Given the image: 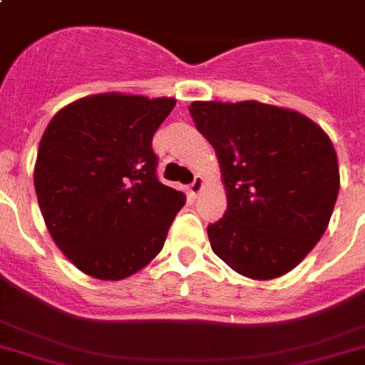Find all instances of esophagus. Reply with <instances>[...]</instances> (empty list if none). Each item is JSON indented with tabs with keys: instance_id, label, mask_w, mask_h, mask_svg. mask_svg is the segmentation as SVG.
Listing matches in <instances>:
<instances>
[{
	"instance_id": "obj_1",
	"label": "esophagus",
	"mask_w": 365,
	"mask_h": 365,
	"mask_svg": "<svg viewBox=\"0 0 365 365\" xmlns=\"http://www.w3.org/2000/svg\"><path fill=\"white\" fill-rule=\"evenodd\" d=\"M202 187H204V180H202V176H195L192 183H191V185H189V195L196 196V195H198V192L202 191Z\"/></svg>"
}]
</instances>
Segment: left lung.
Here are the masks:
<instances>
[{
    "label": "left lung",
    "mask_w": 365,
    "mask_h": 365,
    "mask_svg": "<svg viewBox=\"0 0 365 365\" xmlns=\"http://www.w3.org/2000/svg\"><path fill=\"white\" fill-rule=\"evenodd\" d=\"M213 145L227 209L207 226L211 248L250 279L296 268L322 239L338 191V158L329 135L309 117L257 101L189 106Z\"/></svg>",
    "instance_id": "1"
}]
</instances>
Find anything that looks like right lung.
I'll return each instance as SVG.
<instances>
[{
  "instance_id": "1",
  "label": "right lung",
  "mask_w": 365,
  "mask_h": 365,
  "mask_svg": "<svg viewBox=\"0 0 365 365\" xmlns=\"http://www.w3.org/2000/svg\"><path fill=\"white\" fill-rule=\"evenodd\" d=\"M176 101L103 93L47 125L34 189L51 237L78 270L119 281L163 248L185 195L158 178L152 138Z\"/></svg>"
}]
</instances>
